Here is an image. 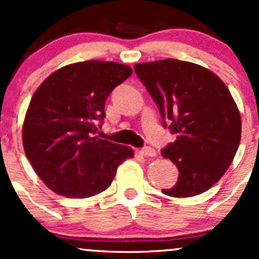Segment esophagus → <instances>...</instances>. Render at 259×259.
<instances>
[{"instance_id":"1","label":"esophagus","mask_w":259,"mask_h":259,"mask_svg":"<svg viewBox=\"0 0 259 259\" xmlns=\"http://www.w3.org/2000/svg\"><path fill=\"white\" fill-rule=\"evenodd\" d=\"M139 154L142 156H145V158H154V156H156L155 150H154L153 148H150V146H145V148H143L142 150L139 151Z\"/></svg>"}]
</instances>
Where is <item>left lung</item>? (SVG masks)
I'll return each mask as SVG.
<instances>
[{"mask_svg": "<svg viewBox=\"0 0 259 259\" xmlns=\"http://www.w3.org/2000/svg\"><path fill=\"white\" fill-rule=\"evenodd\" d=\"M176 142L161 150L179 170L169 197H194L213 187L229 168L241 142L242 121L228 88L200 65L176 59L134 65Z\"/></svg>", "mask_w": 259, "mask_h": 259, "instance_id": "obj_1", "label": "left lung"}]
</instances>
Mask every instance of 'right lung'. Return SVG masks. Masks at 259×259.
<instances>
[{
	"label": "right lung",
	"mask_w": 259,
	"mask_h": 259,
	"mask_svg": "<svg viewBox=\"0 0 259 259\" xmlns=\"http://www.w3.org/2000/svg\"><path fill=\"white\" fill-rule=\"evenodd\" d=\"M133 74L113 61L75 62L37 88L22 125L25 154L46 187L67 198H88L110 187L129 146L96 137L105 100Z\"/></svg>",
	"instance_id": "right-lung-1"
}]
</instances>
